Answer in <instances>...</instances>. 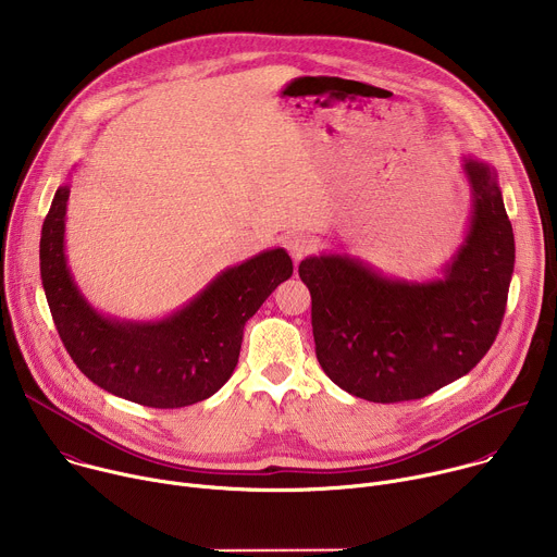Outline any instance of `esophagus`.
Returning a JSON list of instances; mask_svg holds the SVG:
<instances>
[{
    "mask_svg": "<svg viewBox=\"0 0 557 557\" xmlns=\"http://www.w3.org/2000/svg\"><path fill=\"white\" fill-rule=\"evenodd\" d=\"M286 247H288V253L293 256V260L299 262L310 251L312 245H310V237L306 233H293V235H288Z\"/></svg>",
    "mask_w": 557,
    "mask_h": 557,
    "instance_id": "esophagus-1",
    "label": "esophagus"
}]
</instances>
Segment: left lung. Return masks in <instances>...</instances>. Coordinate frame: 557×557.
Returning a JSON list of instances; mask_svg holds the SVG:
<instances>
[{
    "label": "left lung",
    "mask_w": 557,
    "mask_h": 557,
    "mask_svg": "<svg viewBox=\"0 0 557 557\" xmlns=\"http://www.w3.org/2000/svg\"><path fill=\"white\" fill-rule=\"evenodd\" d=\"M460 174L471 213L462 243L436 277L385 275L348 253L308 256L299 264L317 359L359 399H421L467 374L498 335L516 262L513 228L498 172L462 156Z\"/></svg>",
    "instance_id": "1"
}]
</instances>
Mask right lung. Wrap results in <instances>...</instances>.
<instances>
[{
    "instance_id": "obj_1",
    "label": "right lung",
    "mask_w": 557,
    "mask_h": 557,
    "mask_svg": "<svg viewBox=\"0 0 557 557\" xmlns=\"http://www.w3.org/2000/svg\"><path fill=\"white\" fill-rule=\"evenodd\" d=\"M74 172V170H72ZM70 183L59 185L41 226V284L59 337L76 368L99 387L147 408H185L209 399L233 374L245 324L293 275L290 256L267 249L220 271L161 320H121L95 308L65 256Z\"/></svg>"
}]
</instances>
